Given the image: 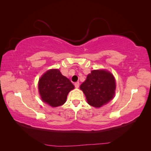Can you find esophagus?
I'll return each mask as SVG.
<instances>
[{
	"mask_svg": "<svg viewBox=\"0 0 151 151\" xmlns=\"http://www.w3.org/2000/svg\"><path fill=\"white\" fill-rule=\"evenodd\" d=\"M74 86H75L76 88H78L79 87V82H76V83H75Z\"/></svg>",
	"mask_w": 151,
	"mask_h": 151,
	"instance_id": "obj_1",
	"label": "esophagus"
}]
</instances>
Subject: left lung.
Segmentation results:
<instances>
[{
    "label": "left lung",
    "mask_w": 151,
    "mask_h": 151,
    "mask_svg": "<svg viewBox=\"0 0 151 151\" xmlns=\"http://www.w3.org/2000/svg\"><path fill=\"white\" fill-rule=\"evenodd\" d=\"M91 106H102L113 98L116 88L113 76L106 70H94L80 86Z\"/></svg>",
    "instance_id": "8db88e82"
}]
</instances>
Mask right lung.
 I'll list each match as a JSON object with an SVG mask.
<instances>
[{"instance_id": "obj_1", "label": "right lung", "mask_w": 151, "mask_h": 151, "mask_svg": "<svg viewBox=\"0 0 151 151\" xmlns=\"http://www.w3.org/2000/svg\"><path fill=\"white\" fill-rule=\"evenodd\" d=\"M74 88L70 81L58 69L47 71L39 80V93L42 100L52 107L61 106L66 101L68 93Z\"/></svg>"}]
</instances>
